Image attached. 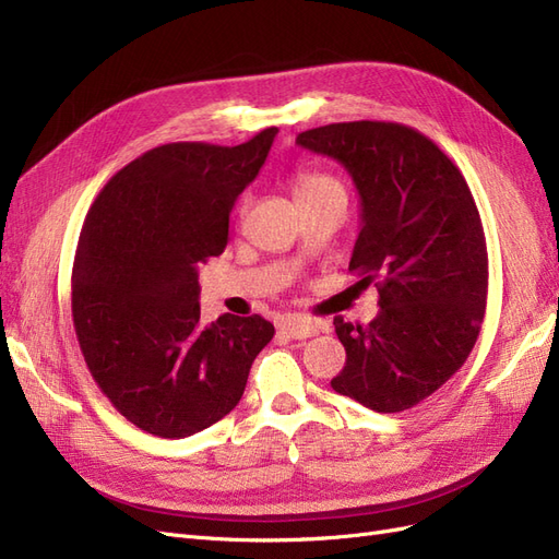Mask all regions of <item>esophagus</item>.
<instances>
[{
  "instance_id": "obj_1",
  "label": "esophagus",
  "mask_w": 559,
  "mask_h": 559,
  "mask_svg": "<svg viewBox=\"0 0 559 559\" xmlns=\"http://www.w3.org/2000/svg\"><path fill=\"white\" fill-rule=\"evenodd\" d=\"M280 329L294 337V341H302V337H312L321 331V324L319 321H312V319H300V317H286L282 319Z\"/></svg>"
}]
</instances>
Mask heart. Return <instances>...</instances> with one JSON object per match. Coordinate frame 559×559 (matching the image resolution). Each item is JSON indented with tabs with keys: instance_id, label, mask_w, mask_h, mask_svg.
I'll return each instance as SVG.
<instances>
[{
	"instance_id": "1",
	"label": "heart",
	"mask_w": 559,
	"mask_h": 559,
	"mask_svg": "<svg viewBox=\"0 0 559 559\" xmlns=\"http://www.w3.org/2000/svg\"><path fill=\"white\" fill-rule=\"evenodd\" d=\"M329 191H343L341 181L326 173H317V170H298L294 175V193L296 200H308L321 193Z\"/></svg>"
}]
</instances>
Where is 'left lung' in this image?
<instances>
[{"mask_svg":"<svg viewBox=\"0 0 559 559\" xmlns=\"http://www.w3.org/2000/svg\"><path fill=\"white\" fill-rule=\"evenodd\" d=\"M296 144L341 163L357 186L361 230L349 270L380 294L368 326L333 319L347 359L331 386L376 413L408 411L464 366L483 326L487 247L468 183L401 123H331Z\"/></svg>","mask_w":559,"mask_h":559,"instance_id":"left-lung-1","label":"left lung"}]
</instances>
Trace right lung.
I'll return each mask as SVG.
<instances>
[{"label":"right lung","instance_id":"add662e5","mask_svg":"<svg viewBox=\"0 0 559 559\" xmlns=\"http://www.w3.org/2000/svg\"><path fill=\"white\" fill-rule=\"evenodd\" d=\"M275 134L151 148L109 179L83 222L72 270L79 345L103 394L146 433L186 438L226 417L273 341L259 314L200 324L198 267L224 253L235 200Z\"/></svg>","mask_w":559,"mask_h":559}]
</instances>
